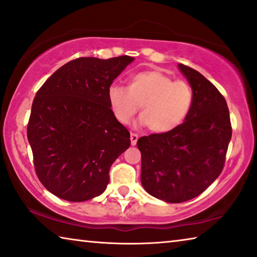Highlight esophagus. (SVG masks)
<instances>
[{"instance_id":"1","label":"esophagus","mask_w":257,"mask_h":257,"mask_svg":"<svg viewBox=\"0 0 257 257\" xmlns=\"http://www.w3.org/2000/svg\"><path fill=\"white\" fill-rule=\"evenodd\" d=\"M137 141H138V135L135 133L130 134V142H132V145H136Z\"/></svg>"}]
</instances>
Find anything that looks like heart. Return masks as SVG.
Returning <instances> with one entry per match:
<instances>
[{
  "label": "heart",
  "mask_w": 257,
  "mask_h": 257,
  "mask_svg": "<svg viewBox=\"0 0 257 257\" xmlns=\"http://www.w3.org/2000/svg\"><path fill=\"white\" fill-rule=\"evenodd\" d=\"M107 99L120 123H128L141 105V124L147 125L152 133L162 134L185 120L193 105L194 92L185 81H173L160 70H146L130 78L128 88L111 85Z\"/></svg>",
  "instance_id": "obj_1"
}]
</instances>
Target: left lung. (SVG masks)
Returning <instances> with one entry per match:
<instances>
[{
  "label": "left lung",
  "instance_id": "left-lung-1",
  "mask_svg": "<svg viewBox=\"0 0 257 257\" xmlns=\"http://www.w3.org/2000/svg\"><path fill=\"white\" fill-rule=\"evenodd\" d=\"M194 102L184 122L168 133L138 139L142 185L168 203H182L202 194L222 172L232 128L227 102L202 73L185 64Z\"/></svg>",
  "mask_w": 257,
  "mask_h": 257
}]
</instances>
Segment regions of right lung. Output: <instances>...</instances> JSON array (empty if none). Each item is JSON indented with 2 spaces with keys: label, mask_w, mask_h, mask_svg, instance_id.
I'll return each instance as SVG.
<instances>
[{
  "label": "right lung",
  "mask_w": 257,
  "mask_h": 257,
  "mask_svg": "<svg viewBox=\"0 0 257 257\" xmlns=\"http://www.w3.org/2000/svg\"><path fill=\"white\" fill-rule=\"evenodd\" d=\"M134 58H78L38 89L27 137L34 168L45 188L62 199L101 195L112 163L130 146V133L110 107L107 90Z\"/></svg>",
  "instance_id": "obj_1"
}]
</instances>
